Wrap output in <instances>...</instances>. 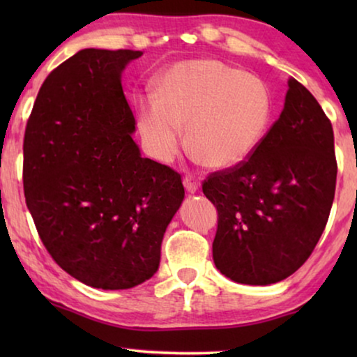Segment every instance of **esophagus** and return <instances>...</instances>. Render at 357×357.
Here are the masks:
<instances>
[{"label": "esophagus", "instance_id": "1", "mask_svg": "<svg viewBox=\"0 0 357 357\" xmlns=\"http://www.w3.org/2000/svg\"><path fill=\"white\" fill-rule=\"evenodd\" d=\"M183 185L190 193H195L199 188V178L195 177L192 174H188L183 177Z\"/></svg>", "mask_w": 357, "mask_h": 357}]
</instances>
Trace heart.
<instances>
[{"label":"heart","mask_w":357,"mask_h":357,"mask_svg":"<svg viewBox=\"0 0 357 357\" xmlns=\"http://www.w3.org/2000/svg\"><path fill=\"white\" fill-rule=\"evenodd\" d=\"M273 97L255 76L221 61L172 68L158 97L139 105V130L149 153L169 162L178 153L182 126L188 148L203 164L227 169L245 160L266 135Z\"/></svg>","instance_id":"obj_1"}]
</instances>
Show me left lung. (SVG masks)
<instances>
[{
	"label": "left lung",
	"mask_w": 357,
	"mask_h": 357,
	"mask_svg": "<svg viewBox=\"0 0 357 357\" xmlns=\"http://www.w3.org/2000/svg\"><path fill=\"white\" fill-rule=\"evenodd\" d=\"M336 172L331 121L315 97L289 79L284 109L257 149L203 182V193L218 209V270L255 286L299 270L328 221Z\"/></svg>",
	"instance_id": "left-lung-1"
}]
</instances>
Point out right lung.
Masks as SVG:
<instances>
[{
    "instance_id": "right-lung-1",
    "label": "right lung",
    "mask_w": 357,
    "mask_h": 357,
    "mask_svg": "<svg viewBox=\"0 0 357 357\" xmlns=\"http://www.w3.org/2000/svg\"><path fill=\"white\" fill-rule=\"evenodd\" d=\"M143 52L86 48L38 91L24 133L22 183L38 237L68 275L130 289L158 271L160 243L185 197L182 175L131 138L120 82Z\"/></svg>"
}]
</instances>
